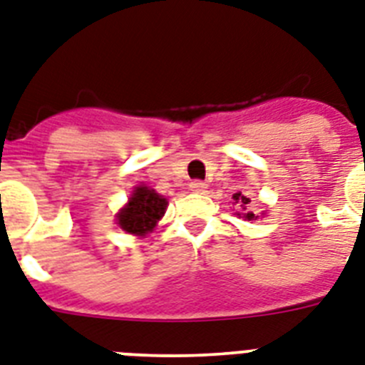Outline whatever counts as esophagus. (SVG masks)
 I'll list each match as a JSON object with an SVG mask.
<instances>
[{
  "instance_id": "34e87169",
  "label": "esophagus",
  "mask_w": 365,
  "mask_h": 365,
  "mask_svg": "<svg viewBox=\"0 0 365 365\" xmlns=\"http://www.w3.org/2000/svg\"><path fill=\"white\" fill-rule=\"evenodd\" d=\"M189 189L192 192H197V195H204L207 191V183L206 182H200V180H195V182L189 183Z\"/></svg>"
}]
</instances>
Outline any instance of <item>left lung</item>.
Returning a JSON list of instances; mask_svg holds the SVG:
<instances>
[{
  "label": "left lung",
  "mask_w": 365,
  "mask_h": 365,
  "mask_svg": "<svg viewBox=\"0 0 365 365\" xmlns=\"http://www.w3.org/2000/svg\"><path fill=\"white\" fill-rule=\"evenodd\" d=\"M234 204H241V206H247L250 202V198H247L245 195H241V192H235L234 195ZM243 210H247V207H243ZM237 215H241V213H237ZM243 217L247 220H254V219H258V215H254L252 211H249V213H243Z\"/></svg>",
  "instance_id": "8db88e82"
}]
</instances>
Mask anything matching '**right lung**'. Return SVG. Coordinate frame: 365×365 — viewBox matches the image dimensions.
<instances>
[{
    "mask_svg": "<svg viewBox=\"0 0 365 365\" xmlns=\"http://www.w3.org/2000/svg\"><path fill=\"white\" fill-rule=\"evenodd\" d=\"M167 204V198L161 197L154 189L139 185L133 189L128 204L116 213V225L128 234L146 235L165 215Z\"/></svg>",
    "mask_w": 365,
    "mask_h": 365,
    "instance_id": "right-lung-1",
    "label": "right lung"
}]
</instances>
